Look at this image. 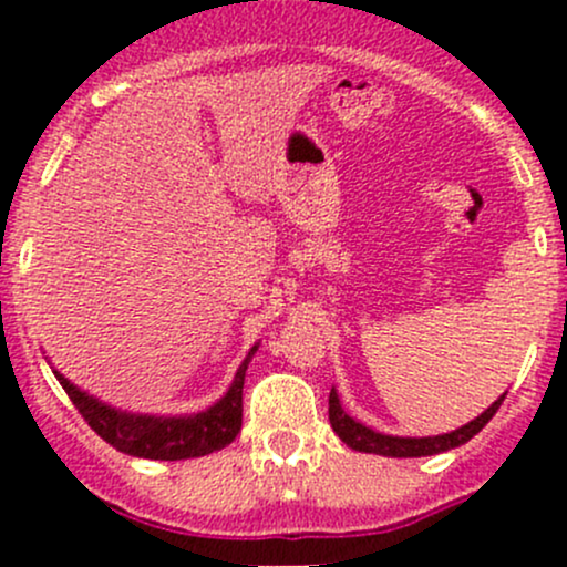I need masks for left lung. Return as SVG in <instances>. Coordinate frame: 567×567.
Listing matches in <instances>:
<instances>
[{
    "label": "left lung",
    "mask_w": 567,
    "mask_h": 567,
    "mask_svg": "<svg viewBox=\"0 0 567 567\" xmlns=\"http://www.w3.org/2000/svg\"><path fill=\"white\" fill-rule=\"evenodd\" d=\"M505 394L496 400L494 405L483 411L477 420H472L468 425L458 427L453 433H444V436H425V439H403V436H384V433H375L370 427L359 425L357 420L342 411L340 400H337V392L331 390L329 394V422L334 427L337 436L348 444L351 450H359V453H373V455H390V458H422V455H436L447 453V450L461 447L468 439L477 436L485 427V422L496 414V409L502 405Z\"/></svg>",
    "instance_id": "obj_1"
}]
</instances>
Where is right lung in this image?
<instances>
[{"mask_svg":"<svg viewBox=\"0 0 567 567\" xmlns=\"http://www.w3.org/2000/svg\"><path fill=\"white\" fill-rule=\"evenodd\" d=\"M255 351L257 346L251 348L249 357L238 368L230 392L219 403L210 405L208 411L194 416L125 414V411L109 409V405L90 398L87 392L76 390L65 375H54L62 390L68 392L71 403L79 409V414L84 416V422L114 450L134 455V458L186 461L225 450L238 436L244 420V375H247L249 359Z\"/></svg>","mask_w":567,"mask_h":567,"instance_id":"add662e5","label":"right lung"}]
</instances>
